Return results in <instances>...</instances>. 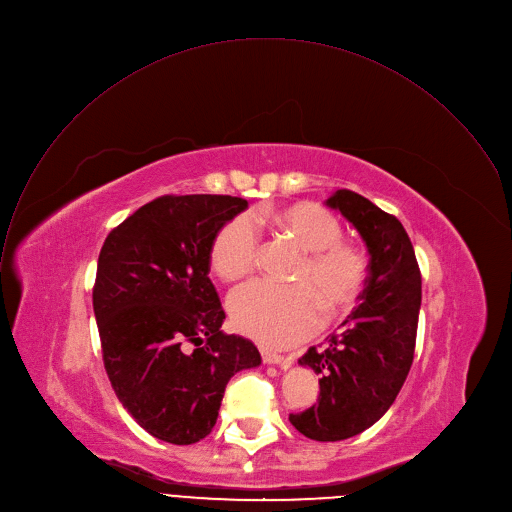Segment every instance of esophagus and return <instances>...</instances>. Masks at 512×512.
<instances>
[{
  "mask_svg": "<svg viewBox=\"0 0 512 512\" xmlns=\"http://www.w3.org/2000/svg\"><path fill=\"white\" fill-rule=\"evenodd\" d=\"M262 361L268 365H278L282 369H288L292 365V357H284V355H278V353H272L266 349H262Z\"/></svg>",
  "mask_w": 512,
  "mask_h": 512,
  "instance_id": "esophagus-1",
  "label": "esophagus"
}]
</instances>
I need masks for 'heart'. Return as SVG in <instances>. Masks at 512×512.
I'll return each instance as SVG.
<instances>
[{
    "label": "heart",
    "mask_w": 512,
    "mask_h": 512,
    "mask_svg": "<svg viewBox=\"0 0 512 512\" xmlns=\"http://www.w3.org/2000/svg\"><path fill=\"white\" fill-rule=\"evenodd\" d=\"M252 222L268 226L304 254L292 288L252 282L232 292L228 311L240 333L266 347H288L311 337L321 327L323 313L335 319L357 302L367 282L369 258L357 244L341 240L339 220L311 201L226 222L210 244V266L216 276L236 282L256 270L260 238Z\"/></svg>",
    "instance_id": "1"
}]
</instances>
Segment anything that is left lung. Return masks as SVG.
I'll use <instances>...</instances> for the list:
<instances>
[{
    "label": "left lung",
    "mask_w": 512,
    "mask_h": 512,
    "mask_svg": "<svg viewBox=\"0 0 512 512\" xmlns=\"http://www.w3.org/2000/svg\"><path fill=\"white\" fill-rule=\"evenodd\" d=\"M327 206L339 210L365 240L369 274L361 304L341 331L298 359L321 375V393L313 407L288 420L306 438L339 442L371 428L410 373L422 274L412 240L395 216L349 189L335 191Z\"/></svg>",
    "instance_id": "left-lung-1"
}]
</instances>
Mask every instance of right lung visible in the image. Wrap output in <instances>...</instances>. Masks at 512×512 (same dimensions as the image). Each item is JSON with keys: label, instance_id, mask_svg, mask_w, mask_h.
Instances as JSON below:
<instances>
[{"label": "right lung", "instance_id": "right-lung-1", "mask_svg": "<svg viewBox=\"0 0 512 512\" xmlns=\"http://www.w3.org/2000/svg\"><path fill=\"white\" fill-rule=\"evenodd\" d=\"M246 208L232 195H161L100 248L102 361L125 410L163 442L206 438L228 381L262 361L252 341L220 331L226 313L208 276L214 234Z\"/></svg>", "mask_w": 512, "mask_h": 512}]
</instances>
